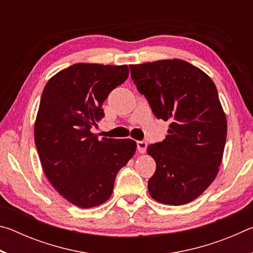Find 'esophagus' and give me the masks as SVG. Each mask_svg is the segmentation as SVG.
Masks as SVG:
<instances>
[{
  "instance_id": "obj_1",
  "label": "esophagus",
  "mask_w": 253,
  "mask_h": 253,
  "mask_svg": "<svg viewBox=\"0 0 253 253\" xmlns=\"http://www.w3.org/2000/svg\"><path fill=\"white\" fill-rule=\"evenodd\" d=\"M146 148H147L146 142H144V140H139V142H137V151H138L140 154H144L146 152Z\"/></svg>"
}]
</instances>
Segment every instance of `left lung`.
I'll return each instance as SVG.
<instances>
[{"instance_id":"8db88e82","label":"left lung","mask_w":253,"mask_h":253,"mask_svg":"<svg viewBox=\"0 0 253 253\" xmlns=\"http://www.w3.org/2000/svg\"><path fill=\"white\" fill-rule=\"evenodd\" d=\"M129 67L154 115L172 122L165 139L147 147L156 162L149 194L163 204L190 203L211 185L223 158L228 125L215 84L181 59Z\"/></svg>"}]
</instances>
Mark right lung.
Listing matches in <instances>:
<instances>
[{"label": "right lung", "mask_w": 253, "mask_h": 253, "mask_svg": "<svg viewBox=\"0 0 253 253\" xmlns=\"http://www.w3.org/2000/svg\"><path fill=\"white\" fill-rule=\"evenodd\" d=\"M127 65L76 63L46 83L34 142L46 178L58 193L81 209L110 198L116 175L136 152L132 139L98 138L91 127L104 117L101 106L125 83Z\"/></svg>", "instance_id": "right-lung-1"}]
</instances>
